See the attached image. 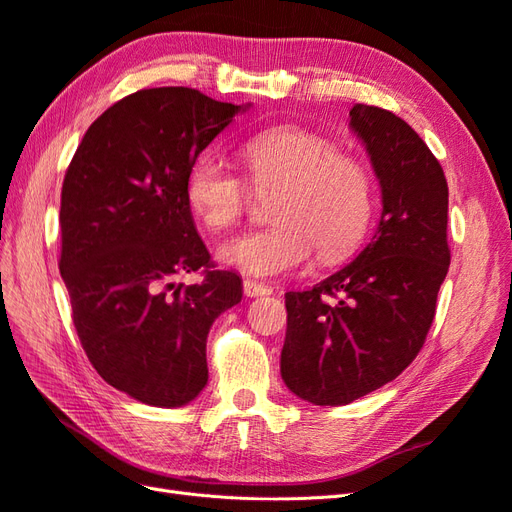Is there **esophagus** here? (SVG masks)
Wrapping results in <instances>:
<instances>
[{"instance_id":"obj_1","label":"esophagus","mask_w":512,"mask_h":512,"mask_svg":"<svg viewBox=\"0 0 512 512\" xmlns=\"http://www.w3.org/2000/svg\"><path fill=\"white\" fill-rule=\"evenodd\" d=\"M243 292L247 297H267V294L273 292V288L265 282H256L252 277H247V280H243Z\"/></svg>"}]
</instances>
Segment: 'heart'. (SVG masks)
I'll use <instances>...</instances> for the list:
<instances>
[{
	"instance_id": "heart-1",
	"label": "heart",
	"mask_w": 512,
	"mask_h": 512,
	"mask_svg": "<svg viewBox=\"0 0 512 512\" xmlns=\"http://www.w3.org/2000/svg\"><path fill=\"white\" fill-rule=\"evenodd\" d=\"M247 183L222 158L203 153L185 177V200L211 232L235 228L254 194H273L262 230L224 243L218 256L256 277L301 267L316 250L322 262L337 260L359 243L374 213L369 166L339 151L320 134L280 128L262 132L239 149Z\"/></svg>"
}]
</instances>
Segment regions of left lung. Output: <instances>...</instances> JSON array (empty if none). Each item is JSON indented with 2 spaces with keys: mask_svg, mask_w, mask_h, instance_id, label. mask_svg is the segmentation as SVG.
Returning <instances> with one entry per match:
<instances>
[{
  "mask_svg": "<svg viewBox=\"0 0 512 512\" xmlns=\"http://www.w3.org/2000/svg\"><path fill=\"white\" fill-rule=\"evenodd\" d=\"M382 190L378 230L350 265L286 292L282 380L314 406H346L395 380L421 352L451 265L444 170L408 123L354 104Z\"/></svg>",
  "mask_w": 512,
  "mask_h": 512,
  "instance_id": "left-lung-1",
  "label": "left lung"
}]
</instances>
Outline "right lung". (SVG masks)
<instances>
[{
	"label": "right lung",
	"instance_id": "obj_1",
	"mask_svg": "<svg viewBox=\"0 0 512 512\" xmlns=\"http://www.w3.org/2000/svg\"><path fill=\"white\" fill-rule=\"evenodd\" d=\"M239 111L190 87L141 89L91 123L66 170L59 271L76 335L108 384L149 406L205 389L211 324L243 297L185 200L190 166ZM200 268L203 283L174 284Z\"/></svg>",
	"mask_w": 512,
	"mask_h": 512
}]
</instances>
